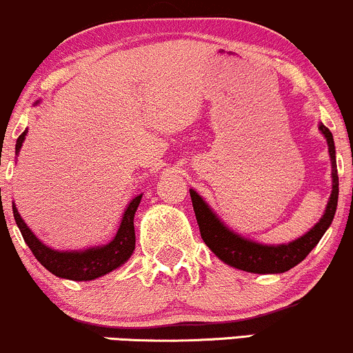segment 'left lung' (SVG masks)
<instances>
[{"instance_id":"8db88e82","label":"left lung","mask_w":353,"mask_h":353,"mask_svg":"<svg viewBox=\"0 0 353 353\" xmlns=\"http://www.w3.org/2000/svg\"><path fill=\"white\" fill-rule=\"evenodd\" d=\"M318 130L321 131L328 145L330 163H332V193H330L328 203L320 221L314 223L308 232L288 242V244H263V242H257L254 239L241 236L229 225H225L205 200L190 188L193 210H195V217L199 222L203 242L227 266L254 272V274L286 272L301 263L312 252V249L320 242L328 227L332 225L336 212V203H339L335 143H333V134L323 123L318 124Z\"/></svg>"}]
</instances>
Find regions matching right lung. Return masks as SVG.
Wrapping results in <instances>:
<instances>
[{
  "mask_svg": "<svg viewBox=\"0 0 353 353\" xmlns=\"http://www.w3.org/2000/svg\"><path fill=\"white\" fill-rule=\"evenodd\" d=\"M39 104V102H35ZM28 130H25L17 139L14 153L20 154L21 146H23L25 136ZM143 199V193L136 195L134 199L124 208L123 217H121L119 227H117L116 236L108 244L94 245V248L79 249V251H59V249L48 248L47 244L40 241L35 234L32 232L21 219L20 212L13 202V217L23 236L26 245L37 261L52 274L59 276L63 279H72V281H92V279L101 278V276L109 274L114 269L121 268L131 257L134 251L136 236H134V214L138 210L139 202ZM3 208V205H1Z\"/></svg>",
  "mask_w": 353,
  "mask_h": 353,
  "instance_id": "obj_1",
  "label": "right lung"
}]
</instances>
